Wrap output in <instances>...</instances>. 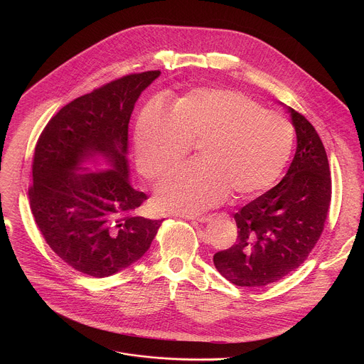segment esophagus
I'll use <instances>...</instances> for the list:
<instances>
[{
    "mask_svg": "<svg viewBox=\"0 0 364 364\" xmlns=\"http://www.w3.org/2000/svg\"><path fill=\"white\" fill-rule=\"evenodd\" d=\"M187 219H194V220H197V222H200V223H205V222H209V220L212 219V216H210V215H209V216H198V218L187 216Z\"/></svg>",
    "mask_w": 364,
    "mask_h": 364,
    "instance_id": "34e87169",
    "label": "esophagus"
}]
</instances>
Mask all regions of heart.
<instances>
[{"instance_id":"obj_1","label":"heart","mask_w":364,"mask_h":364,"mask_svg":"<svg viewBox=\"0 0 364 364\" xmlns=\"http://www.w3.org/2000/svg\"><path fill=\"white\" fill-rule=\"evenodd\" d=\"M197 144L200 159L168 174L157 188L163 210L196 215L235 198L265 191L282 173L294 145V128L281 114L228 89H193L173 108L148 102L135 127L141 171L159 178L180 164Z\"/></svg>"}]
</instances>
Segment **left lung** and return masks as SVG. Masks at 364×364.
Segmentation results:
<instances>
[{"mask_svg":"<svg viewBox=\"0 0 364 364\" xmlns=\"http://www.w3.org/2000/svg\"><path fill=\"white\" fill-rule=\"evenodd\" d=\"M287 109L296 134L294 160L279 184L233 215L237 240L213 256L216 269L237 287H265L287 277L324 230L331 201L326 148L304 115Z\"/></svg>","mask_w":364,"mask_h":364,"instance_id":"8db88e82","label":"left lung"}]
</instances>
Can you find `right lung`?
I'll list each match as a JSON object with an SVG mask.
<instances>
[{"label": "right lung", "mask_w": 364, "mask_h": 364, "mask_svg": "<svg viewBox=\"0 0 364 364\" xmlns=\"http://www.w3.org/2000/svg\"><path fill=\"white\" fill-rule=\"evenodd\" d=\"M161 75H127L63 107L43 129L33 159L30 207L47 245L73 269L111 277L149 249L163 220L136 215L146 194L128 168V124L135 102ZM100 154L107 172L77 173Z\"/></svg>", "instance_id": "right-lung-1"}]
</instances>
